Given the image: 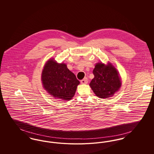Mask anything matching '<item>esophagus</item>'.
Instances as JSON below:
<instances>
[{"label":"esophagus","mask_w":154,"mask_h":154,"mask_svg":"<svg viewBox=\"0 0 154 154\" xmlns=\"http://www.w3.org/2000/svg\"><path fill=\"white\" fill-rule=\"evenodd\" d=\"M88 80L87 79H82V80H81V83L82 84H87L88 83Z\"/></svg>","instance_id":"obj_1"}]
</instances>
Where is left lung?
<instances>
[{
	"mask_svg": "<svg viewBox=\"0 0 154 154\" xmlns=\"http://www.w3.org/2000/svg\"><path fill=\"white\" fill-rule=\"evenodd\" d=\"M95 77L89 85L96 95L100 98L110 97L121 86V79L117 69L111 64L105 65L98 63L93 70Z\"/></svg>",
	"mask_w": 154,
	"mask_h": 154,
	"instance_id": "left-lung-1",
	"label": "left lung"
}]
</instances>
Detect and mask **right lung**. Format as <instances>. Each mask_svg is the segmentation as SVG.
<instances>
[{
	"label": "right lung",
	"instance_id": "1",
	"mask_svg": "<svg viewBox=\"0 0 154 154\" xmlns=\"http://www.w3.org/2000/svg\"><path fill=\"white\" fill-rule=\"evenodd\" d=\"M43 87L55 98L69 100L73 97L80 84L73 73L66 64L50 59L45 64L42 75Z\"/></svg>",
	"mask_w": 154,
	"mask_h": 154
}]
</instances>
